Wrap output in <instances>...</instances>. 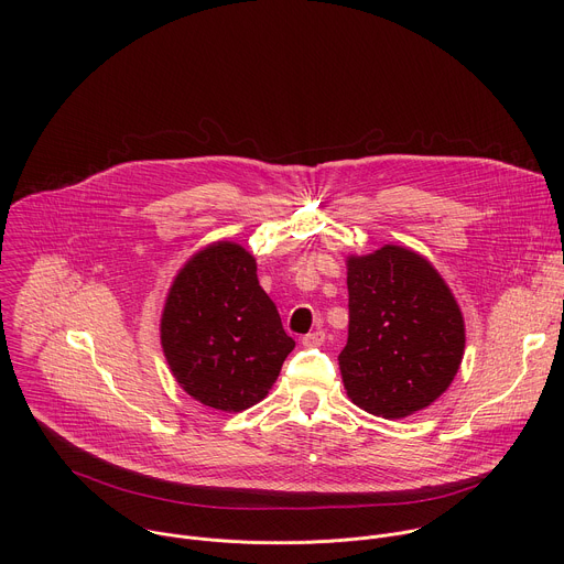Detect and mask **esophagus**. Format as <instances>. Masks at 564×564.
<instances>
[{
    "mask_svg": "<svg viewBox=\"0 0 564 564\" xmlns=\"http://www.w3.org/2000/svg\"><path fill=\"white\" fill-rule=\"evenodd\" d=\"M324 341H326V333H321V330L310 333V335H305V337L301 339V344H303L305 348H318Z\"/></svg>",
    "mask_w": 564,
    "mask_h": 564,
    "instance_id": "34e87169",
    "label": "esophagus"
}]
</instances>
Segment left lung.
Returning a JSON list of instances; mask_svg holds the SVG:
<instances>
[{"label": "left lung", "instance_id": "obj_1", "mask_svg": "<svg viewBox=\"0 0 564 564\" xmlns=\"http://www.w3.org/2000/svg\"><path fill=\"white\" fill-rule=\"evenodd\" d=\"M346 268L350 324L339 370L350 401L383 420L429 409L464 357V316L451 288L404 246L350 254Z\"/></svg>", "mask_w": 564, "mask_h": 564}]
</instances>
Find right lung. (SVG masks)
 I'll return each instance as SVG.
<instances>
[{"label":"right lung","mask_w":564,"mask_h":564,"mask_svg":"<svg viewBox=\"0 0 564 564\" xmlns=\"http://www.w3.org/2000/svg\"><path fill=\"white\" fill-rule=\"evenodd\" d=\"M160 346L189 397L240 413L265 399L294 339L259 285L257 259L234 240H216L174 276L160 316Z\"/></svg>","instance_id":"add662e5"}]
</instances>
